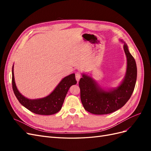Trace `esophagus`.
<instances>
[{
  "instance_id": "obj_1",
  "label": "esophagus",
  "mask_w": 151,
  "mask_h": 151,
  "mask_svg": "<svg viewBox=\"0 0 151 151\" xmlns=\"http://www.w3.org/2000/svg\"><path fill=\"white\" fill-rule=\"evenodd\" d=\"M81 77V75L79 72H76V81L77 82H79V81L80 80Z\"/></svg>"
}]
</instances>
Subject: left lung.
Wrapping results in <instances>:
<instances>
[{
	"instance_id": "1",
	"label": "left lung",
	"mask_w": 151,
	"mask_h": 151,
	"mask_svg": "<svg viewBox=\"0 0 151 151\" xmlns=\"http://www.w3.org/2000/svg\"><path fill=\"white\" fill-rule=\"evenodd\" d=\"M123 49L127 57V71L124 79L117 88L105 91L92 77L83 74L79 86L81 102L86 111L95 115H106L123 107L130 98L135 88L137 70L135 59L127 44L124 43Z\"/></svg>"
}]
</instances>
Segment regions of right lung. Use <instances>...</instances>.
<instances>
[{
	"instance_id": "right-lung-1",
	"label": "right lung",
	"mask_w": 151,
	"mask_h": 151,
	"mask_svg": "<svg viewBox=\"0 0 151 151\" xmlns=\"http://www.w3.org/2000/svg\"><path fill=\"white\" fill-rule=\"evenodd\" d=\"M77 84L74 74L64 77L58 84L53 92L47 96L29 99L22 96L17 90L14 76V65L12 70V89L18 101L26 108L35 114L50 115L60 110L68 89L72 85Z\"/></svg>"
}]
</instances>
